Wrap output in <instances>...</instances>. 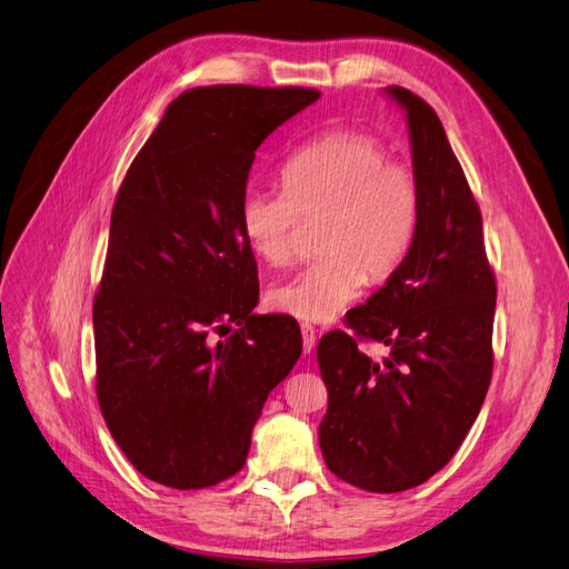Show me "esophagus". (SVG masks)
Instances as JSON below:
<instances>
[{
	"label": "esophagus",
	"instance_id": "1",
	"mask_svg": "<svg viewBox=\"0 0 569 569\" xmlns=\"http://www.w3.org/2000/svg\"><path fill=\"white\" fill-rule=\"evenodd\" d=\"M315 345H317V331H315V326L302 323V350H305V355H309L311 350H315Z\"/></svg>",
	"mask_w": 569,
	"mask_h": 569
}]
</instances>
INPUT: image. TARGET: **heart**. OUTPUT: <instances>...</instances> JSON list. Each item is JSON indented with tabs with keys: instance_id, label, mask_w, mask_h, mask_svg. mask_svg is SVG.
<instances>
[{
	"instance_id": "heart-1",
	"label": "heart",
	"mask_w": 569,
	"mask_h": 569,
	"mask_svg": "<svg viewBox=\"0 0 569 569\" xmlns=\"http://www.w3.org/2000/svg\"><path fill=\"white\" fill-rule=\"evenodd\" d=\"M283 191H248L238 224L250 250L271 267L296 252L305 222H319L323 258L277 283L271 305L307 323L336 319L363 286L390 279L407 260L420 217V184L409 164L359 130H331L281 164Z\"/></svg>"
}]
</instances>
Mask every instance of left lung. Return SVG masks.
I'll list each match as a JSON object with an SVG mask.
<instances>
[{"instance_id": "8db88e82", "label": "left lung", "mask_w": 569, "mask_h": 569, "mask_svg": "<svg viewBox=\"0 0 569 569\" xmlns=\"http://www.w3.org/2000/svg\"><path fill=\"white\" fill-rule=\"evenodd\" d=\"M407 116L420 217L407 260L350 309L347 326L391 350L363 356L353 336L321 338L328 390L323 461L340 480L395 493L442 470L478 418L491 380L497 281L482 214L432 108L405 87L385 89Z\"/></svg>"}]
</instances>
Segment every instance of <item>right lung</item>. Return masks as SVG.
Here are the masks:
<instances>
[{"label": "right lung", "instance_id": "add662e5", "mask_svg": "<svg viewBox=\"0 0 569 569\" xmlns=\"http://www.w3.org/2000/svg\"><path fill=\"white\" fill-rule=\"evenodd\" d=\"M319 97L189 89L124 174L91 311L97 397L122 453L158 485L206 489L241 470L269 392L302 355L296 319L252 315L258 264L238 206L260 143Z\"/></svg>", "mask_w": 569, "mask_h": 569}]
</instances>
